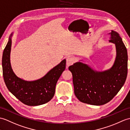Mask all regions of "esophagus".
Returning a JSON list of instances; mask_svg holds the SVG:
<instances>
[{
    "mask_svg": "<svg viewBox=\"0 0 130 130\" xmlns=\"http://www.w3.org/2000/svg\"><path fill=\"white\" fill-rule=\"evenodd\" d=\"M75 62V59L73 57H68L66 59V64H67V67L71 65H72Z\"/></svg>",
    "mask_w": 130,
    "mask_h": 130,
    "instance_id": "1",
    "label": "esophagus"
}]
</instances>
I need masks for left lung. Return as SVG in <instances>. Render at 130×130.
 Wrapping results in <instances>:
<instances>
[{"label": "left lung", "instance_id": "1", "mask_svg": "<svg viewBox=\"0 0 130 130\" xmlns=\"http://www.w3.org/2000/svg\"><path fill=\"white\" fill-rule=\"evenodd\" d=\"M109 41L116 45L117 56L112 67L96 72L81 62L70 66L74 92L79 101L92 105L106 104L116 96L125 83L127 75V52L122 38L112 30Z\"/></svg>", "mask_w": 130, "mask_h": 130}]
</instances>
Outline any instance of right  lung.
<instances>
[{
  "mask_svg": "<svg viewBox=\"0 0 130 130\" xmlns=\"http://www.w3.org/2000/svg\"><path fill=\"white\" fill-rule=\"evenodd\" d=\"M4 48L2 57L3 75L8 90L20 101L28 106L44 104L52 99L55 93L56 83L66 69V60L52 69L42 78L34 81H25L14 74L10 62L11 37Z\"/></svg>",
  "mask_w": 130,
  "mask_h": 130,
  "instance_id": "1",
  "label": "right lung"
}]
</instances>
